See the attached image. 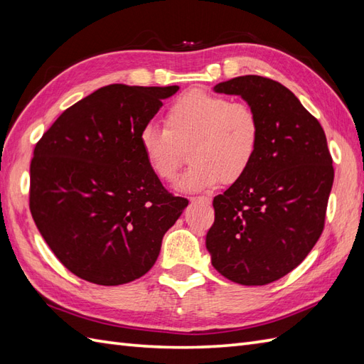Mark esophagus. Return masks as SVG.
<instances>
[{
    "label": "esophagus",
    "instance_id": "obj_1",
    "mask_svg": "<svg viewBox=\"0 0 364 364\" xmlns=\"http://www.w3.org/2000/svg\"><path fill=\"white\" fill-rule=\"evenodd\" d=\"M191 202H202V203H210L211 198L206 196H200V197H191Z\"/></svg>",
    "mask_w": 364,
    "mask_h": 364
}]
</instances>
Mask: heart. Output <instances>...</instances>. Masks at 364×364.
Listing matches in <instances>:
<instances>
[{
  "instance_id": "obj_1",
  "label": "heart",
  "mask_w": 364,
  "mask_h": 364,
  "mask_svg": "<svg viewBox=\"0 0 364 364\" xmlns=\"http://www.w3.org/2000/svg\"><path fill=\"white\" fill-rule=\"evenodd\" d=\"M259 142L261 122L253 106L200 89L172 103L164 127L145 125L139 134L146 164L168 183L183 166L181 149L191 146L192 166L176 184L186 192L241 180L257 158Z\"/></svg>"
}]
</instances>
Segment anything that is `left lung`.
<instances>
[{
	"label": "left lung",
	"instance_id": "8db88e82",
	"mask_svg": "<svg viewBox=\"0 0 364 364\" xmlns=\"http://www.w3.org/2000/svg\"><path fill=\"white\" fill-rule=\"evenodd\" d=\"M214 92L255 107L261 142L249 172L214 197L206 249L228 280L262 286L296 269L321 237L333 161L321 123L283 84L245 75Z\"/></svg>",
	"mask_w": 364,
	"mask_h": 364
}]
</instances>
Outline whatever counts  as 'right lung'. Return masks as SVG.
Here are the masks:
<instances>
[{
  "label": "right lung",
  "mask_w": 364,
  "mask_h": 364,
  "mask_svg": "<svg viewBox=\"0 0 364 364\" xmlns=\"http://www.w3.org/2000/svg\"><path fill=\"white\" fill-rule=\"evenodd\" d=\"M178 89L105 86L65 109L36 145L31 214L56 258L82 280L117 286L149 272L189 203L164 189L139 144Z\"/></svg>",
  "instance_id": "right-lung-1"
}]
</instances>
